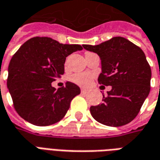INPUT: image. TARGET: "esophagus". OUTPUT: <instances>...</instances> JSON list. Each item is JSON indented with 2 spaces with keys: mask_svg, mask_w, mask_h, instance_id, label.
Masks as SVG:
<instances>
[{
  "mask_svg": "<svg viewBox=\"0 0 160 160\" xmlns=\"http://www.w3.org/2000/svg\"><path fill=\"white\" fill-rule=\"evenodd\" d=\"M86 92H87V90L84 88H81V93H86Z\"/></svg>",
  "mask_w": 160,
  "mask_h": 160,
  "instance_id": "34e87169",
  "label": "esophagus"
}]
</instances>
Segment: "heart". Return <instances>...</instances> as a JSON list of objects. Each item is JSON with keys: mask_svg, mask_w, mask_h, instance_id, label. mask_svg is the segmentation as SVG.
Listing matches in <instances>:
<instances>
[{"mask_svg": "<svg viewBox=\"0 0 160 160\" xmlns=\"http://www.w3.org/2000/svg\"><path fill=\"white\" fill-rule=\"evenodd\" d=\"M93 75L90 73H78L73 74L70 80L73 83L81 87H87L91 83Z\"/></svg>", "mask_w": 160, "mask_h": 160, "instance_id": "1", "label": "heart"}]
</instances>
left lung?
Segmentation results:
<instances>
[{"label": "left lung", "instance_id": "obj_1", "mask_svg": "<svg viewBox=\"0 0 160 160\" xmlns=\"http://www.w3.org/2000/svg\"><path fill=\"white\" fill-rule=\"evenodd\" d=\"M84 49L97 53L102 73L98 83L111 86L103 103L91 106L92 118L98 122L119 127L133 121L150 92L151 68L142 49L122 37H115L98 45L84 44Z\"/></svg>", "mask_w": 160, "mask_h": 160}]
</instances>
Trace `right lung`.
<instances>
[{
	"label": "right lung",
	"instance_id": "add662e5",
	"mask_svg": "<svg viewBox=\"0 0 160 160\" xmlns=\"http://www.w3.org/2000/svg\"><path fill=\"white\" fill-rule=\"evenodd\" d=\"M81 49L79 44H62L47 37H35L20 46L9 62L7 83L23 119L48 126L64 118L80 87L68 81L56 90L51 83L64 73L67 56Z\"/></svg>",
	"mask_w": 160,
	"mask_h": 160
}]
</instances>
